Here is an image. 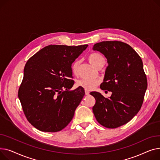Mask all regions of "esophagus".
Segmentation results:
<instances>
[{"mask_svg": "<svg viewBox=\"0 0 160 160\" xmlns=\"http://www.w3.org/2000/svg\"><path fill=\"white\" fill-rule=\"evenodd\" d=\"M89 93H90L89 91H88L87 90H85V94H86V95H88Z\"/></svg>", "mask_w": 160, "mask_h": 160, "instance_id": "esophagus-1", "label": "esophagus"}]
</instances>
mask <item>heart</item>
Masks as SVG:
<instances>
[{
  "label": "heart",
  "mask_w": 160,
  "mask_h": 160,
  "mask_svg": "<svg viewBox=\"0 0 160 160\" xmlns=\"http://www.w3.org/2000/svg\"><path fill=\"white\" fill-rule=\"evenodd\" d=\"M89 62L97 68H101L105 64V59L103 56L98 53H93L88 56ZM80 61L78 60L75 61L72 64V70L73 73L76 74ZM76 84L78 87H81L87 90H92L98 84V81L96 79H82L77 81Z\"/></svg>",
  "instance_id": "obj_1"
}]
</instances>
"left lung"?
<instances>
[{
	"label": "left lung",
	"instance_id": "1",
	"mask_svg": "<svg viewBox=\"0 0 160 160\" xmlns=\"http://www.w3.org/2000/svg\"><path fill=\"white\" fill-rule=\"evenodd\" d=\"M105 56L108 64L100 88L112 92L109 98L92 92L96 99L93 114L103 127L115 128L132 119L142 106L147 79L140 56L121 41H102L93 45Z\"/></svg>",
	"mask_w": 160,
	"mask_h": 160
}]
</instances>
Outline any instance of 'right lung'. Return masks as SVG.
Masks as SVG:
<instances>
[{
	"mask_svg": "<svg viewBox=\"0 0 160 160\" xmlns=\"http://www.w3.org/2000/svg\"><path fill=\"white\" fill-rule=\"evenodd\" d=\"M88 44L49 45L26 62L18 96L24 114L35 128L56 132L67 127L84 94L73 87L72 64Z\"/></svg>",
	"mask_w": 160,
	"mask_h": 160,
	"instance_id": "add662e5",
	"label": "right lung"
}]
</instances>
